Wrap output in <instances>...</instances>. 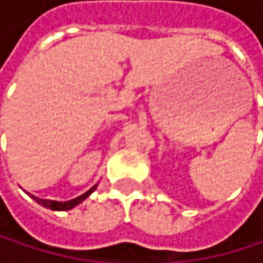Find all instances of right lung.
Returning <instances> with one entry per match:
<instances>
[{
    "mask_svg": "<svg viewBox=\"0 0 263 263\" xmlns=\"http://www.w3.org/2000/svg\"><path fill=\"white\" fill-rule=\"evenodd\" d=\"M96 187H97V184L94 185V187H91L88 192H85L83 195H80L78 198H74V199H70V201H65V202H62V201H51V199H41V198H37V196H34V195H30L37 204H41V205H44V207H47V209H50V210H58V212H61V210H71L73 207H76L78 204H80L83 199H86L94 190H96Z\"/></svg>",
    "mask_w": 263,
    "mask_h": 263,
    "instance_id": "add662e5",
    "label": "right lung"
}]
</instances>
